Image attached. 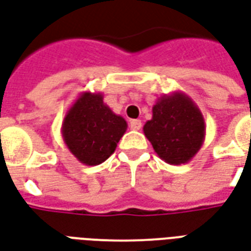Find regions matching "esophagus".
<instances>
[{
    "instance_id": "1",
    "label": "esophagus",
    "mask_w": 251,
    "mask_h": 251,
    "mask_svg": "<svg viewBox=\"0 0 251 251\" xmlns=\"http://www.w3.org/2000/svg\"><path fill=\"white\" fill-rule=\"evenodd\" d=\"M142 127V122L140 120H131L130 121V129L131 130H140Z\"/></svg>"
}]
</instances>
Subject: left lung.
Listing matches in <instances>:
<instances>
[{
  "instance_id": "obj_1",
  "label": "left lung",
  "mask_w": 251,
  "mask_h": 251,
  "mask_svg": "<svg viewBox=\"0 0 251 251\" xmlns=\"http://www.w3.org/2000/svg\"><path fill=\"white\" fill-rule=\"evenodd\" d=\"M144 133L159 158L170 165H182L202 148L206 125L196 102L185 93L174 92L157 100Z\"/></svg>"
}]
</instances>
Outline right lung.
<instances>
[{
    "label": "right lung",
    "mask_w": 251,
    "mask_h": 251,
    "mask_svg": "<svg viewBox=\"0 0 251 251\" xmlns=\"http://www.w3.org/2000/svg\"><path fill=\"white\" fill-rule=\"evenodd\" d=\"M127 124L103 102L101 93L83 92L65 114L61 134L79 162L96 166L114 153Z\"/></svg>",
    "instance_id": "right-lung-1"
}]
</instances>
